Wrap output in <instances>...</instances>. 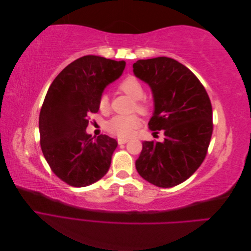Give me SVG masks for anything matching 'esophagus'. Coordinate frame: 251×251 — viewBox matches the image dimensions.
Listing matches in <instances>:
<instances>
[{
	"label": "esophagus",
	"mask_w": 251,
	"mask_h": 251,
	"mask_svg": "<svg viewBox=\"0 0 251 251\" xmlns=\"http://www.w3.org/2000/svg\"><path fill=\"white\" fill-rule=\"evenodd\" d=\"M117 141H118L119 144H125V143H126L128 141V139H126V138H118Z\"/></svg>",
	"instance_id": "obj_1"
}]
</instances>
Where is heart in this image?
Listing matches in <instances>:
<instances>
[{
  "mask_svg": "<svg viewBox=\"0 0 251 251\" xmlns=\"http://www.w3.org/2000/svg\"><path fill=\"white\" fill-rule=\"evenodd\" d=\"M119 90L121 92L126 94L132 100H137V109L139 111L146 110L147 104L142 102L141 98L143 96V87L138 79L128 76L119 83ZM98 105L101 111H105L109 107V98L107 95H101L98 101ZM140 125V120L136 116H114L107 125L108 130L116 134L121 137H126L133 134L135 128H137Z\"/></svg>",
  "mask_w": 251,
  "mask_h": 251,
  "instance_id": "heart-1",
  "label": "heart"
}]
</instances>
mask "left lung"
<instances>
[{"mask_svg":"<svg viewBox=\"0 0 251 251\" xmlns=\"http://www.w3.org/2000/svg\"><path fill=\"white\" fill-rule=\"evenodd\" d=\"M133 72L153 94L150 128L162 130L165 136L162 142H142L136 170L156 186H176L191 177L206 156L212 134L210 100L196 75L176 59H139Z\"/></svg>","mask_w":251,"mask_h":251,"instance_id":"obj_1","label":"left lung"}]
</instances>
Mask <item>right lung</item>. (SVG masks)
Wrapping results in <instances>:
<instances>
[{
    "instance_id": "1",
    "label": "right lung",
    "mask_w": 251,
    "mask_h": 251,
    "mask_svg": "<svg viewBox=\"0 0 251 251\" xmlns=\"http://www.w3.org/2000/svg\"><path fill=\"white\" fill-rule=\"evenodd\" d=\"M125 68V60L86 55L68 65L48 89L39 119L41 147L52 172L67 184L91 185L110 169L117 141L92 137L86 128L103 90Z\"/></svg>"
}]
</instances>
